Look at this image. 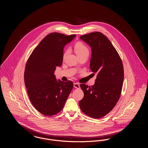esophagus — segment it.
Here are the masks:
<instances>
[{"mask_svg":"<svg viewBox=\"0 0 148 148\" xmlns=\"http://www.w3.org/2000/svg\"><path fill=\"white\" fill-rule=\"evenodd\" d=\"M73 86L75 88H80V84L78 83H75L73 84Z\"/></svg>","mask_w":148,"mask_h":148,"instance_id":"34e87169","label":"esophagus"}]
</instances>
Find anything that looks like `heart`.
I'll use <instances>...</instances> for the list:
<instances>
[{
  "label": "heart",
  "mask_w": 148,
  "mask_h": 148,
  "mask_svg": "<svg viewBox=\"0 0 148 148\" xmlns=\"http://www.w3.org/2000/svg\"><path fill=\"white\" fill-rule=\"evenodd\" d=\"M75 51L78 56V57L84 56V55H89V49L87 48V47L83 43L81 42H77L75 44ZM68 52V50H66L63 54V58L67 55Z\"/></svg>",
  "instance_id": "1"
}]
</instances>
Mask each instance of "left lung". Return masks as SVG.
Segmentation results:
<instances>
[{"label": "left lung", "instance_id": "obj_1", "mask_svg": "<svg viewBox=\"0 0 148 148\" xmlns=\"http://www.w3.org/2000/svg\"><path fill=\"white\" fill-rule=\"evenodd\" d=\"M80 38L91 48L89 66L97 75L93 85L80 84L84 96L79 106L87 116L99 119L109 113L120 99L124 82L123 64L115 48L102 33L92 32Z\"/></svg>", "mask_w": 148, "mask_h": 148}]
</instances>
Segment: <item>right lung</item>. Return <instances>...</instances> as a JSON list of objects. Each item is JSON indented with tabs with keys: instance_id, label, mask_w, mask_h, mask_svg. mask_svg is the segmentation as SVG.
Returning <instances> with one entry per match:
<instances>
[{
	"instance_id": "obj_1",
	"label": "right lung",
	"mask_w": 148,
	"mask_h": 148,
	"mask_svg": "<svg viewBox=\"0 0 148 148\" xmlns=\"http://www.w3.org/2000/svg\"><path fill=\"white\" fill-rule=\"evenodd\" d=\"M76 35L54 32L47 35L32 51L26 63L24 83L35 108L46 116L60 112L73 87L71 81L57 80L56 66L63 63L64 48Z\"/></svg>"
}]
</instances>
